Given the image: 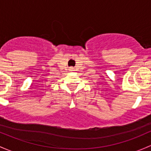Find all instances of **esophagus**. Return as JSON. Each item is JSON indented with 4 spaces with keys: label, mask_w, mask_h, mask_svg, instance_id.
<instances>
[{
    "label": "esophagus",
    "mask_w": 151,
    "mask_h": 151,
    "mask_svg": "<svg viewBox=\"0 0 151 151\" xmlns=\"http://www.w3.org/2000/svg\"><path fill=\"white\" fill-rule=\"evenodd\" d=\"M71 69H73V67H71Z\"/></svg>",
    "instance_id": "esophagus-1"
}]
</instances>
